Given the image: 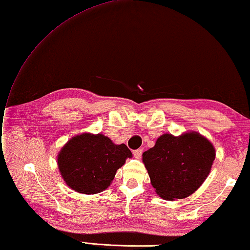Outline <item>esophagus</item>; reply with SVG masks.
<instances>
[{"label":"esophagus","mask_w":250,"mask_h":250,"mask_svg":"<svg viewBox=\"0 0 250 250\" xmlns=\"http://www.w3.org/2000/svg\"><path fill=\"white\" fill-rule=\"evenodd\" d=\"M134 156L136 157V158H140L141 157V155H142V148H137V149H135L134 152Z\"/></svg>","instance_id":"1"}]
</instances>
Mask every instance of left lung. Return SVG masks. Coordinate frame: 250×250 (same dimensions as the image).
Instances as JSON below:
<instances>
[{
	"instance_id": "obj_1",
	"label": "left lung",
	"mask_w": 250,
	"mask_h": 250,
	"mask_svg": "<svg viewBox=\"0 0 250 250\" xmlns=\"http://www.w3.org/2000/svg\"><path fill=\"white\" fill-rule=\"evenodd\" d=\"M142 156L156 192L166 200H174L190 196L202 185L212 168L215 149L197 132L181 137L167 134Z\"/></svg>"
}]
</instances>
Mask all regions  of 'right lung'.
I'll return each mask as SVG.
<instances>
[{
	"label": "right lung",
	"instance_id": "obj_1",
	"mask_svg": "<svg viewBox=\"0 0 250 250\" xmlns=\"http://www.w3.org/2000/svg\"><path fill=\"white\" fill-rule=\"evenodd\" d=\"M128 157L131 152L125 144L116 146L102 134H82L61 149L58 165L71 189L93 195L108 188Z\"/></svg>",
	"mask_w": 250,
	"mask_h": 250
}]
</instances>
